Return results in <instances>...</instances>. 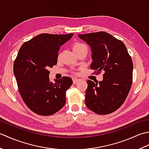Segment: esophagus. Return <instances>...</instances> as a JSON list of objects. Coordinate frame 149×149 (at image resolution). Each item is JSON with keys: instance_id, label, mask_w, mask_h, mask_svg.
Returning <instances> with one entry per match:
<instances>
[{"instance_id": "obj_1", "label": "esophagus", "mask_w": 149, "mask_h": 149, "mask_svg": "<svg viewBox=\"0 0 149 149\" xmlns=\"http://www.w3.org/2000/svg\"><path fill=\"white\" fill-rule=\"evenodd\" d=\"M72 80H73V83H74V84H77V83L78 82L79 79H77L76 77H73L72 78Z\"/></svg>"}]
</instances>
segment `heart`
Returning a JSON list of instances; mask_svg holds the SVG:
<instances>
[{
    "label": "heart",
    "instance_id": "1",
    "mask_svg": "<svg viewBox=\"0 0 149 149\" xmlns=\"http://www.w3.org/2000/svg\"><path fill=\"white\" fill-rule=\"evenodd\" d=\"M83 47H87L84 43H82L80 42H76L74 43V46H73V49H74V51H75V50H77L79 49L83 48Z\"/></svg>",
    "mask_w": 149,
    "mask_h": 149
}]
</instances>
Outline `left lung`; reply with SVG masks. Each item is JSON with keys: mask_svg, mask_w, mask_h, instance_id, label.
<instances>
[{"mask_svg": "<svg viewBox=\"0 0 149 149\" xmlns=\"http://www.w3.org/2000/svg\"><path fill=\"white\" fill-rule=\"evenodd\" d=\"M91 47L93 62L90 68L100 74L103 80L87 81L85 104L98 115L115 111L124 102L132 83L133 63L121 40L100 32L79 34Z\"/></svg>", "mask_w": 149, "mask_h": 149, "instance_id": "obj_1", "label": "left lung"}]
</instances>
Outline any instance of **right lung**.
Listing matches in <instances>:
<instances>
[{
    "label": "right lung",
    "mask_w": 149,
    "mask_h": 149,
    "mask_svg": "<svg viewBox=\"0 0 149 149\" xmlns=\"http://www.w3.org/2000/svg\"><path fill=\"white\" fill-rule=\"evenodd\" d=\"M73 35L40 34L19 49L13 65L18 91L26 106L38 115H54L65 104L72 79L63 77L52 83L49 69L57 64L60 47Z\"/></svg>",
    "instance_id": "1"
}]
</instances>
